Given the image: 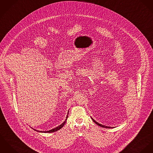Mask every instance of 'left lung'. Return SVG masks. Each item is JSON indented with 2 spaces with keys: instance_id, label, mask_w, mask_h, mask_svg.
Listing matches in <instances>:
<instances>
[{
  "instance_id": "1",
  "label": "left lung",
  "mask_w": 153,
  "mask_h": 153,
  "mask_svg": "<svg viewBox=\"0 0 153 153\" xmlns=\"http://www.w3.org/2000/svg\"><path fill=\"white\" fill-rule=\"evenodd\" d=\"M92 118V117H91ZM92 120L97 125L99 126H100V127H104V128H113V127H109V126H106L102 125H101V124H100V123H97V122H96L94 119H92Z\"/></svg>"
}]
</instances>
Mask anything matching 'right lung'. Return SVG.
<instances>
[{
    "instance_id": "1",
    "label": "right lung",
    "mask_w": 153,
    "mask_h": 153,
    "mask_svg": "<svg viewBox=\"0 0 153 153\" xmlns=\"http://www.w3.org/2000/svg\"><path fill=\"white\" fill-rule=\"evenodd\" d=\"M68 114H67V117H66V119L65 120V121L61 124V125H60L59 126H58V127H56V128H53V129H51V130H48V131H39V130H36V129H34L35 131H37V132H41V133H53V132H55L56 131H57V130H59L60 128H61L65 124V123H66V122H67V118H68Z\"/></svg>"
}]
</instances>
